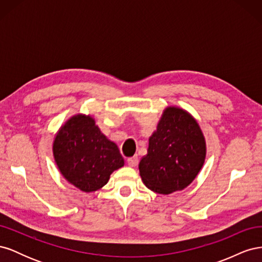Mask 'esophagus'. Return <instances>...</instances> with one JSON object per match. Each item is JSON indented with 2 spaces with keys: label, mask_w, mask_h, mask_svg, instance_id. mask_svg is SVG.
I'll list each match as a JSON object with an SVG mask.
<instances>
[{
  "label": "esophagus",
  "mask_w": 262,
  "mask_h": 262,
  "mask_svg": "<svg viewBox=\"0 0 262 262\" xmlns=\"http://www.w3.org/2000/svg\"><path fill=\"white\" fill-rule=\"evenodd\" d=\"M128 164H129V166H131V167H136V166L139 164V158H138V156H133V157H130V158H128Z\"/></svg>",
  "instance_id": "1"
}]
</instances>
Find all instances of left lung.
Returning <instances> with one entry per match:
<instances>
[{
	"mask_svg": "<svg viewBox=\"0 0 262 262\" xmlns=\"http://www.w3.org/2000/svg\"><path fill=\"white\" fill-rule=\"evenodd\" d=\"M205 154V140L195 119L184 109L167 107L148 139L147 154L139 164L140 176L149 190L169 194L191 184Z\"/></svg>",
	"mask_w": 262,
	"mask_h": 262,
	"instance_id": "obj_1",
	"label": "left lung"
}]
</instances>
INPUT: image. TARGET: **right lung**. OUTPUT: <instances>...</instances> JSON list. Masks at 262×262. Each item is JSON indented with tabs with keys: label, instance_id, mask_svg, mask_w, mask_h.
<instances>
[{
	"label": "right lung",
	"instance_id": "right-lung-1",
	"mask_svg": "<svg viewBox=\"0 0 262 262\" xmlns=\"http://www.w3.org/2000/svg\"><path fill=\"white\" fill-rule=\"evenodd\" d=\"M53 156L62 176L84 192L104 187L124 165L116 143L101 133L91 116L70 118L53 141Z\"/></svg>",
	"mask_w": 262,
	"mask_h": 262
}]
</instances>
